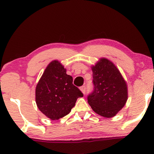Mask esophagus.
I'll return each mask as SVG.
<instances>
[{"label": "esophagus", "mask_w": 154, "mask_h": 154, "mask_svg": "<svg viewBox=\"0 0 154 154\" xmlns=\"http://www.w3.org/2000/svg\"><path fill=\"white\" fill-rule=\"evenodd\" d=\"M80 89H81V92H82L83 94L85 93V91H86V87H85V86L81 87Z\"/></svg>", "instance_id": "34e87169"}]
</instances>
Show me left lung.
Listing matches in <instances>:
<instances>
[{
	"label": "left lung",
	"mask_w": 154,
	"mask_h": 154,
	"mask_svg": "<svg viewBox=\"0 0 154 154\" xmlns=\"http://www.w3.org/2000/svg\"><path fill=\"white\" fill-rule=\"evenodd\" d=\"M93 92L87 97L94 112L105 118L116 115L128 99L126 81L112 61L102 57L91 67Z\"/></svg>",
	"instance_id": "8db88e82"
}]
</instances>
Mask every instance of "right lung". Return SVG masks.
<instances>
[{"mask_svg":"<svg viewBox=\"0 0 154 154\" xmlns=\"http://www.w3.org/2000/svg\"><path fill=\"white\" fill-rule=\"evenodd\" d=\"M82 97L81 91L73 84V77L57 60L48 65L35 87L38 108L51 120L66 116Z\"/></svg>","mask_w":154,"mask_h":154,"instance_id":"obj_1","label":"right lung"}]
</instances>
